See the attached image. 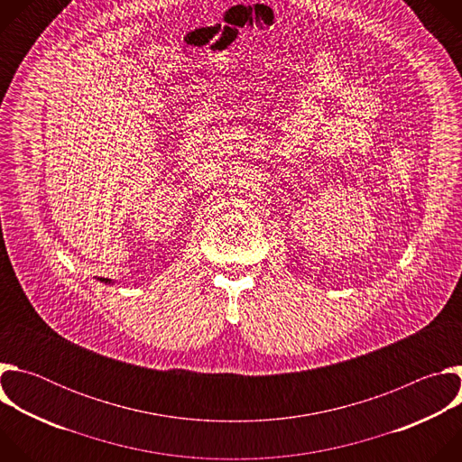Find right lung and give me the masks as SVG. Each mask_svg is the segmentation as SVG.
<instances>
[{
  "mask_svg": "<svg viewBox=\"0 0 462 462\" xmlns=\"http://www.w3.org/2000/svg\"><path fill=\"white\" fill-rule=\"evenodd\" d=\"M100 282H104V283H111V280H107V278H100Z\"/></svg>",
  "mask_w": 462,
  "mask_h": 462,
  "instance_id": "add662e5",
  "label": "right lung"
}]
</instances>
